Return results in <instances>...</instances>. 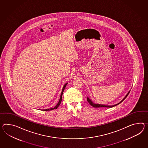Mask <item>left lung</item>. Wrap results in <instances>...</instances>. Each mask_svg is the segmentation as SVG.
Listing matches in <instances>:
<instances>
[{
    "label": "left lung",
    "mask_w": 148,
    "mask_h": 148,
    "mask_svg": "<svg viewBox=\"0 0 148 148\" xmlns=\"http://www.w3.org/2000/svg\"><path fill=\"white\" fill-rule=\"evenodd\" d=\"M130 91L127 93L126 95L125 96V97L123 98V100H121V101H120L119 103H118V104L113 105H108L101 104H97V103H94L92 101H91V100L90 98L89 97L87 98V101H88V103H89V104H90L92 106L94 107V108H112V107L115 106L116 105H119V104H120L122 101H124V99H125L127 97V96H128V95L129 93H130Z\"/></svg>",
    "instance_id": "left-lung-1"
}]
</instances>
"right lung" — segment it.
Here are the masks:
<instances>
[{"label":"right lung","mask_w":148,"mask_h":148,"mask_svg":"<svg viewBox=\"0 0 148 148\" xmlns=\"http://www.w3.org/2000/svg\"><path fill=\"white\" fill-rule=\"evenodd\" d=\"M68 84V83H66L65 84V85L64 86V87L62 88V91H61V95H60V99H59V101H58V103H57V104L56 105V106L54 107L53 108H48V109H45V110H42L43 111H51V110H54V109H57V108H58V106L60 105V103H61V100H62V94H63V92H64V91L65 90V87L66 86V85Z\"/></svg>","instance_id":"right-lung-1"}]
</instances>
